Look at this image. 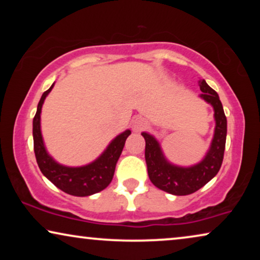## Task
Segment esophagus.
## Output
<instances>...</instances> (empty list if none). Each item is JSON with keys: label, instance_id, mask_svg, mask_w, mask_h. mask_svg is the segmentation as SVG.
<instances>
[{"label": "esophagus", "instance_id": "esophagus-1", "mask_svg": "<svg viewBox=\"0 0 260 260\" xmlns=\"http://www.w3.org/2000/svg\"><path fill=\"white\" fill-rule=\"evenodd\" d=\"M148 126V120L143 118V117H136L133 120V129L135 131H142L144 129H147Z\"/></svg>", "mask_w": 260, "mask_h": 260}]
</instances>
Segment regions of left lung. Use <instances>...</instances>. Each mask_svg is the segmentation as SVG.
<instances>
[{"instance_id": "1", "label": "left lung", "mask_w": 260, "mask_h": 260, "mask_svg": "<svg viewBox=\"0 0 260 260\" xmlns=\"http://www.w3.org/2000/svg\"><path fill=\"white\" fill-rule=\"evenodd\" d=\"M202 99L214 108L215 133L209 151L204 161L190 168H181L170 165L163 156L158 142L151 135L142 134L145 140V162L149 179L159 189L174 195H189L209 182L222 165L225 152L227 119L221 102L216 92L205 80L200 81Z\"/></svg>"}]
</instances>
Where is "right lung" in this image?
I'll list each match as a JSON object with an SVG mask.
<instances>
[{"label":"right lung","instance_id":"add662e5","mask_svg":"<svg viewBox=\"0 0 260 260\" xmlns=\"http://www.w3.org/2000/svg\"><path fill=\"white\" fill-rule=\"evenodd\" d=\"M53 85L47 91L44 92L38 104V110L33 119V138L34 152L39 168L41 173L51 181V182L65 193L74 197H88L105 189L112 181L115 174L116 165L120 154H122L124 144L130 130L124 131L119 136L113 140L103 155L91 165L79 168H69L56 163L46 151L44 141H42L40 130V113L44 101Z\"/></svg>","mask_w":260,"mask_h":260}]
</instances>
